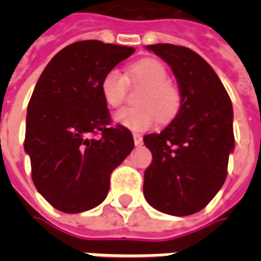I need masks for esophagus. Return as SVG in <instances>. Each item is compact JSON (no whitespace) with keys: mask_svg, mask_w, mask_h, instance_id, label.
<instances>
[{"mask_svg":"<svg viewBox=\"0 0 261 261\" xmlns=\"http://www.w3.org/2000/svg\"><path fill=\"white\" fill-rule=\"evenodd\" d=\"M133 138H134V144H136L137 147H140L142 144V136L141 134H138V133H134L133 134Z\"/></svg>","mask_w":261,"mask_h":261,"instance_id":"34e87169","label":"esophagus"}]
</instances>
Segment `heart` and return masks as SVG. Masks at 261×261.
<instances>
[{
    "mask_svg": "<svg viewBox=\"0 0 261 261\" xmlns=\"http://www.w3.org/2000/svg\"><path fill=\"white\" fill-rule=\"evenodd\" d=\"M128 79L145 85L138 96V106L124 108L114 114L119 124L130 130H147L156 121H168L180 108V93L170 81L168 69L161 61L144 59L131 64L125 76L119 68L108 69L100 81V92L110 108H120L125 102Z\"/></svg>",
    "mask_w": 261,
    "mask_h": 261,
    "instance_id": "b5f03b06",
    "label": "heart"
}]
</instances>
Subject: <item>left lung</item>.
Returning <instances> with one entry per match:
<instances>
[{
  "label": "left lung",
  "mask_w": 261,
  "mask_h": 261,
  "mask_svg": "<svg viewBox=\"0 0 261 261\" xmlns=\"http://www.w3.org/2000/svg\"><path fill=\"white\" fill-rule=\"evenodd\" d=\"M147 48L170 65L181 103L166 128L144 137L152 152L144 196L161 213L185 217L201 211L226 179L233 109L218 75L193 50L169 43Z\"/></svg>",
  "instance_id": "8db88e82"
}]
</instances>
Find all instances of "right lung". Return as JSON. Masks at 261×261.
Segmentation results:
<instances>
[{
    "instance_id": "1",
    "label": "right lung",
    "mask_w": 261,
    "mask_h": 261,
    "mask_svg": "<svg viewBox=\"0 0 261 261\" xmlns=\"http://www.w3.org/2000/svg\"><path fill=\"white\" fill-rule=\"evenodd\" d=\"M134 51L99 40L75 42L54 56L37 81L23 147L37 192L59 211L76 214L99 205L113 169L134 148L131 131L112 125L100 92L105 72Z\"/></svg>"
}]
</instances>
